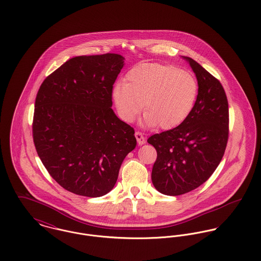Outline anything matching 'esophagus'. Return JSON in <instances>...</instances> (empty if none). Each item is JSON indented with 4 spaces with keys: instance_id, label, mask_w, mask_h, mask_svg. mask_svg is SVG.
<instances>
[{
    "instance_id": "obj_1",
    "label": "esophagus",
    "mask_w": 261,
    "mask_h": 261,
    "mask_svg": "<svg viewBox=\"0 0 261 261\" xmlns=\"http://www.w3.org/2000/svg\"><path fill=\"white\" fill-rule=\"evenodd\" d=\"M135 136H136L137 141H138V144H139L140 146H143V145L146 144V138L144 137L143 133H141V132H136Z\"/></svg>"
}]
</instances>
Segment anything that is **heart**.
<instances>
[{
	"label": "heart",
	"mask_w": 261,
	"mask_h": 261,
	"mask_svg": "<svg viewBox=\"0 0 261 261\" xmlns=\"http://www.w3.org/2000/svg\"><path fill=\"white\" fill-rule=\"evenodd\" d=\"M198 90V81L191 72L172 65L146 63L129 70L125 82H116L112 96L122 120L132 122L144 105L143 125L169 129L186 120Z\"/></svg>",
	"instance_id": "1"
}]
</instances>
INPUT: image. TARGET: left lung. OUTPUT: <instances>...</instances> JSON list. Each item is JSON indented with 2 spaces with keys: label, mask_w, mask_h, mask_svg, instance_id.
<instances>
[{
  "label": "left lung",
  "mask_w": 261,
  "mask_h": 261,
  "mask_svg": "<svg viewBox=\"0 0 261 261\" xmlns=\"http://www.w3.org/2000/svg\"><path fill=\"white\" fill-rule=\"evenodd\" d=\"M198 96L190 115L175 128L149 137L156 150L151 171L154 188L179 196L205 183L223 158L229 134V110L220 81L190 57Z\"/></svg>",
  "instance_id": "8db88e82"
}]
</instances>
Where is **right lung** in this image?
Returning a JSON list of instances; mask_svg holds the SVG:
<instances>
[{"label":"right lung","mask_w":261,"mask_h":261,"mask_svg":"<svg viewBox=\"0 0 261 261\" xmlns=\"http://www.w3.org/2000/svg\"><path fill=\"white\" fill-rule=\"evenodd\" d=\"M119 54L77 56L47 76L38 90L33 141L50 176L65 190L101 197L137 146L135 129L112 111Z\"/></svg>","instance_id":"obj_1"}]
</instances>
